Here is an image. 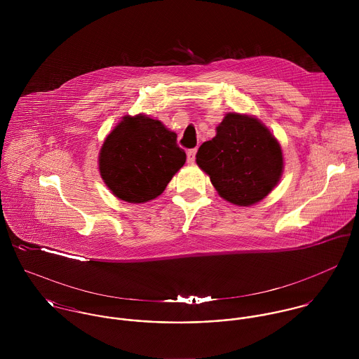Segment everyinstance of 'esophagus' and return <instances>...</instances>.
Here are the masks:
<instances>
[{
	"instance_id": "esophagus-1",
	"label": "esophagus",
	"mask_w": 359,
	"mask_h": 359,
	"mask_svg": "<svg viewBox=\"0 0 359 359\" xmlns=\"http://www.w3.org/2000/svg\"><path fill=\"white\" fill-rule=\"evenodd\" d=\"M187 157H188V163L194 164L195 163V157H196V149H191L187 152Z\"/></svg>"
}]
</instances>
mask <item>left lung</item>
<instances>
[{
  "mask_svg": "<svg viewBox=\"0 0 359 359\" xmlns=\"http://www.w3.org/2000/svg\"><path fill=\"white\" fill-rule=\"evenodd\" d=\"M196 164L210 177L218 195L249 207L265 199L283 172V154L275 135L253 114L229 111L205 142Z\"/></svg>",
  "mask_w": 359,
  "mask_h": 359,
  "instance_id": "obj_1",
  "label": "left lung"
}]
</instances>
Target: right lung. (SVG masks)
<instances>
[{
    "label": "right lung",
    "mask_w": 359,
    "mask_h": 359,
    "mask_svg": "<svg viewBox=\"0 0 359 359\" xmlns=\"http://www.w3.org/2000/svg\"><path fill=\"white\" fill-rule=\"evenodd\" d=\"M177 134L148 114L124 116L100 151V174L120 201L147 203L160 196L185 164Z\"/></svg>",
    "instance_id": "add662e5"
}]
</instances>
